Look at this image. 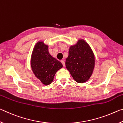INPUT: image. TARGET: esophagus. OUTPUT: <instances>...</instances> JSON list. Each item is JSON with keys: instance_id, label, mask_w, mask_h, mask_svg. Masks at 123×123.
<instances>
[{"instance_id": "34e87169", "label": "esophagus", "mask_w": 123, "mask_h": 123, "mask_svg": "<svg viewBox=\"0 0 123 123\" xmlns=\"http://www.w3.org/2000/svg\"><path fill=\"white\" fill-rule=\"evenodd\" d=\"M61 62L62 64H63V67H65V62H64V61H63V60H62Z\"/></svg>"}]
</instances>
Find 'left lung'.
Here are the masks:
<instances>
[{
	"mask_svg": "<svg viewBox=\"0 0 123 123\" xmlns=\"http://www.w3.org/2000/svg\"><path fill=\"white\" fill-rule=\"evenodd\" d=\"M94 65V54L85 40L79 39L76 44L70 47L66 66L75 81L84 83L89 80Z\"/></svg>",
	"mask_w": 123,
	"mask_h": 123,
	"instance_id": "8db88e82",
	"label": "left lung"
}]
</instances>
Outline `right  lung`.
<instances>
[{
    "label": "right lung",
    "mask_w": 123,
    "mask_h": 123,
    "mask_svg": "<svg viewBox=\"0 0 123 123\" xmlns=\"http://www.w3.org/2000/svg\"><path fill=\"white\" fill-rule=\"evenodd\" d=\"M31 67L35 76L43 84L48 85L53 82L56 73L63 66L49 53L48 45L39 41L33 49Z\"/></svg>",
    "instance_id": "1"
}]
</instances>
